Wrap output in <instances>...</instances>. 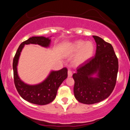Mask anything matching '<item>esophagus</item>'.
I'll list each match as a JSON object with an SVG mask.
<instances>
[{
  "mask_svg": "<svg viewBox=\"0 0 130 130\" xmlns=\"http://www.w3.org/2000/svg\"><path fill=\"white\" fill-rule=\"evenodd\" d=\"M73 76V73L72 71L71 70H68V77H71Z\"/></svg>",
  "mask_w": 130,
  "mask_h": 130,
  "instance_id": "obj_1",
  "label": "esophagus"
}]
</instances>
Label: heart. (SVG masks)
Instances as JSON below:
<instances>
[{
  "label": "heart",
  "mask_w": 130,
  "mask_h": 130,
  "mask_svg": "<svg viewBox=\"0 0 130 130\" xmlns=\"http://www.w3.org/2000/svg\"><path fill=\"white\" fill-rule=\"evenodd\" d=\"M70 52L71 54L77 53L73 59V64L76 67L80 66L88 62L93 56V44L91 41L85 42L83 40H78L71 44Z\"/></svg>",
  "instance_id": "1"
}]
</instances>
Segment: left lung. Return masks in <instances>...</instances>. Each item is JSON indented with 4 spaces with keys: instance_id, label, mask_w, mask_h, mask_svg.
Here are the masks:
<instances>
[{
    "instance_id": "left-lung-1",
    "label": "left lung",
    "mask_w": 130,
    "mask_h": 130,
    "mask_svg": "<svg viewBox=\"0 0 130 130\" xmlns=\"http://www.w3.org/2000/svg\"><path fill=\"white\" fill-rule=\"evenodd\" d=\"M96 44L95 56L73 74L74 94L79 102L92 104L106 99L116 86L118 59L110 43L93 36Z\"/></svg>"
}]
</instances>
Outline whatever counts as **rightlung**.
Here are the masks:
<instances>
[{"label":"right lung","instance_id":"obj_1","mask_svg":"<svg viewBox=\"0 0 130 130\" xmlns=\"http://www.w3.org/2000/svg\"><path fill=\"white\" fill-rule=\"evenodd\" d=\"M50 37H32L29 38L20 44L13 59L14 82L17 91L24 100L38 105L49 104L55 99L59 86L68 76V70L67 68H63L58 71H51L41 83L30 85L21 79L18 73L17 67L21 53L26 44H38L42 47H49L51 41Z\"/></svg>","mask_w":130,"mask_h":130}]
</instances>
